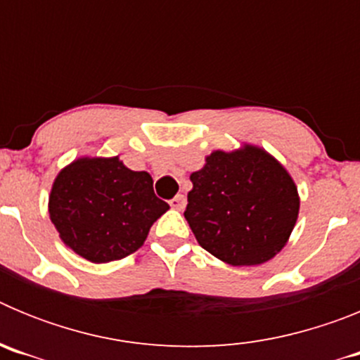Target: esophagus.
I'll list each match as a JSON object with an SVG mask.
<instances>
[{
	"mask_svg": "<svg viewBox=\"0 0 360 360\" xmlns=\"http://www.w3.org/2000/svg\"><path fill=\"white\" fill-rule=\"evenodd\" d=\"M169 205L173 209H176V211H182V209L186 207V196H184V195H176L173 200H171Z\"/></svg>",
	"mask_w": 360,
	"mask_h": 360,
	"instance_id": "1",
	"label": "esophagus"
}]
</instances>
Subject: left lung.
Returning a JSON list of instances; mask_svg holds the SVG:
<instances>
[{
	"instance_id": "obj_1",
	"label": "left lung",
	"mask_w": 360,
	"mask_h": 360,
	"mask_svg": "<svg viewBox=\"0 0 360 360\" xmlns=\"http://www.w3.org/2000/svg\"><path fill=\"white\" fill-rule=\"evenodd\" d=\"M191 174L184 216L203 249L234 266L259 265L288 241L299 212L287 169L254 146L214 151Z\"/></svg>"
}]
</instances>
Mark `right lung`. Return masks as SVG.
Wrapping results in <instances>:
<instances>
[{
  "instance_id": "1",
  "label": "right lung",
  "mask_w": 360,
  "mask_h": 360,
  "mask_svg": "<svg viewBox=\"0 0 360 360\" xmlns=\"http://www.w3.org/2000/svg\"><path fill=\"white\" fill-rule=\"evenodd\" d=\"M169 209L146 171L119 157L79 158L57 174L49 202L61 240L88 262L122 259L142 247L151 225Z\"/></svg>"
}]
</instances>
